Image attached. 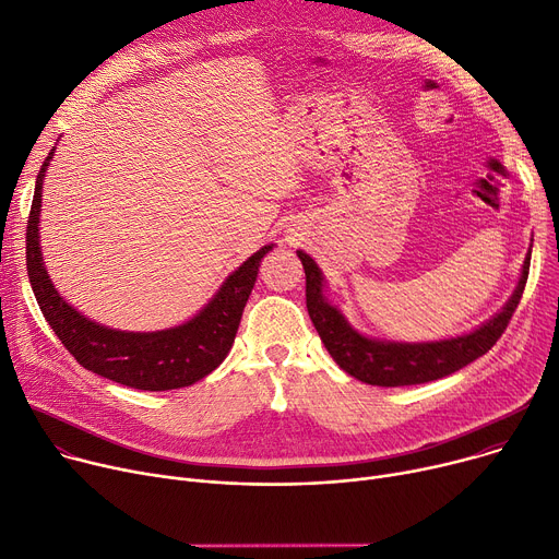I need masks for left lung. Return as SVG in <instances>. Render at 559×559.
I'll return each mask as SVG.
<instances>
[{
	"label": "left lung",
	"mask_w": 559,
	"mask_h": 559,
	"mask_svg": "<svg viewBox=\"0 0 559 559\" xmlns=\"http://www.w3.org/2000/svg\"><path fill=\"white\" fill-rule=\"evenodd\" d=\"M298 257L307 275V309L326 352L354 379L383 388L415 385L442 379L489 352L506 332L514 309L519 307L531 271L528 252L512 298L495 318L480 324L478 330L465 336L433 343H390L358 334L345 320V316L334 305L326 302L322 293L324 280L316 261L302 250H298Z\"/></svg>",
	"instance_id": "1"
}]
</instances>
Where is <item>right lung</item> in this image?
Segmentation results:
<instances>
[{
    "label": "right lung",
    "mask_w": 559,
    "mask_h": 559,
    "mask_svg": "<svg viewBox=\"0 0 559 559\" xmlns=\"http://www.w3.org/2000/svg\"><path fill=\"white\" fill-rule=\"evenodd\" d=\"M53 155H47L36 180L26 223V273L45 320L79 364L110 381L138 390L185 388L216 370L235 343L243 307L257 282L259 264L271 246L257 250L229 275L218 293L185 324L162 332H119L81 316L53 288L40 252L43 180Z\"/></svg>",
    "instance_id": "right-lung-1"
}]
</instances>
